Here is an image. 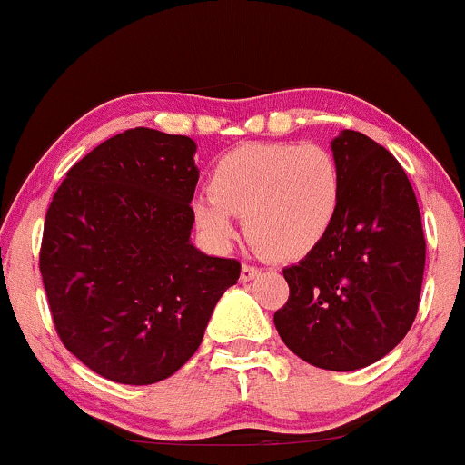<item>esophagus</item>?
I'll return each instance as SVG.
<instances>
[{
  "instance_id": "esophagus-1",
  "label": "esophagus",
  "mask_w": 465,
  "mask_h": 465,
  "mask_svg": "<svg viewBox=\"0 0 465 465\" xmlns=\"http://www.w3.org/2000/svg\"><path fill=\"white\" fill-rule=\"evenodd\" d=\"M258 275H260V269L253 264H242V269H240V280L242 282L253 280V277H258Z\"/></svg>"
}]
</instances>
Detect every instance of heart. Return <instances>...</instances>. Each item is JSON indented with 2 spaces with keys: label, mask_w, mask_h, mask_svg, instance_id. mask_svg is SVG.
<instances>
[{
  "label": "heart",
  "mask_w": 465,
  "mask_h": 465,
  "mask_svg": "<svg viewBox=\"0 0 465 465\" xmlns=\"http://www.w3.org/2000/svg\"><path fill=\"white\" fill-rule=\"evenodd\" d=\"M343 179L339 162L319 143L258 142L233 148L210 174V194L196 196L192 214L218 249L236 238L233 216L247 236L275 260H300L332 229Z\"/></svg>",
  "instance_id": "heart-1"
}]
</instances>
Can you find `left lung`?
Masks as SVG:
<instances>
[{"label":"left lung","mask_w":465,"mask_h":465,"mask_svg":"<svg viewBox=\"0 0 465 465\" xmlns=\"http://www.w3.org/2000/svg\"><path fill=\"white\" fill-rule=\"evenodd\" d=\"M343 194L317 249L286 266L288 302L273 322L286 348L314 367L354 371L407 336L420 306L426 240L407 173L359 131L334 137Z\"/></svg>","instance_id":"obj_1"}]
</instances>
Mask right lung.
<instances>
[{
	"instance_id": "1",
	"label": "right lung",
	"mask_w": 465,
	"mask_h": 465,
	"mask_svg": "<svg viewBox=\"0 0 465 465\" xmlns=\"http://www.w3.org/2000/svg\"><path fill=\"white\" fill-rule=\"evenodd\" d=\"M185 135L129 129L69 168L39 269L63 345L120 385H153L199 350L240 262L190 242L199 170Z\"/></svg>"
}]
</instances>
